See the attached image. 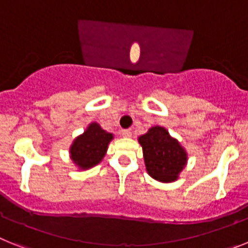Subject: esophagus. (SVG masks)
I'll return each mask as SVG.
<instances>
[{
	"label": "esophagus",
	"mask_w": 248,
	"mask_h": 248,
	"mask_svg": "<svg viewBox=\"0 0 248 248\" xmlns=\"http://www.w3.org/2000/svg\"><path fill=\"white\" fill-rule=\"evenodd\" d=\"M121 133H122V136H124V137H131V136H132V132H131V130H122Z\"/></svg>",
	"instance_id": "obj_1"
}]
</instances>
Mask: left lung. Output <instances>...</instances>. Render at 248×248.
Returning <instances> with one entry per match:
<instances>
[{
  "mask_svg": "<svg viewBox=\"0 0 248 248\" xmlns=\"http://www.w3.org/2000/svg\"><path fill=\"white\" fill-rule=\"evenodd\" d=\"M139 141L151 177L161 182L175 181L187 162L186 152L180 143L163 127L158 126L150 128Z\"/></svg>",
  "mask_w": 248,
  "mask_h": 248,
  "instance_id": "1",
  "label": "left lung"
}]
</instances>
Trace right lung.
<instances>
[{
  "label": "right lung",
  "mask_w": 248,
  "mask_h": 248,
  "mask_svg": "<svg viewBox=\"0 0 248 248\" xmlns=\"http://www.w3.org/2000/svg\"><path fill=\"white\" fill-rule=\"evenodd\" d=\"M111 140V133L102 130L100 124H91L86 132L77 137L71 146V158L81 169L97 165L106 154Z\"/></svg>",
  "instance_id": "right-lung-1"
}]
</instances>
